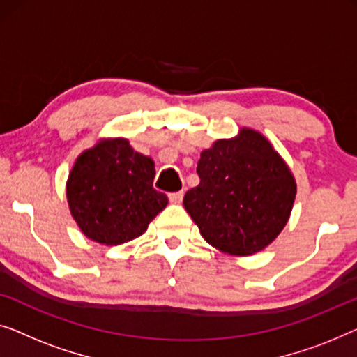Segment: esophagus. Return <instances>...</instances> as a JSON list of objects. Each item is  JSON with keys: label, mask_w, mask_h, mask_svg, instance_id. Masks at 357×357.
<instances>
[{"label": "esophagus", "mask_w": 357, "mask_h": 357, "mask_svg": "<svg viewBox=\"0 0 357 357\" xmlns=\"http://www.w3.org/2000/svg\"><path fill=\"white\" fill-rule=\"evenodd\" d=\"M168 197H169V202H172V204H181V202H183L184 192H183V190H178V192L169 194Z\"/></svg>", "instance_id": "34e87169"}]
</instances>
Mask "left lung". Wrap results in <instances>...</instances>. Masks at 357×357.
<instances>
[{
    "mask_svg": "<svg viewBox=\"0 0 357 357\" xmlns=\"http://www.w3.org/2000/svg\"><path fill=\"white\" fill-rule=\"evenodd\" d=\"M200 183L184 195V208L202 238L220 252L245 257L277 239L296 199V179L259 130L241 128L202 150Z\"/></svg>",
    "mask_w": 357,
    "mask_h": 357,
    "instance_id": "left-lung-1",
    "label": "left lung"
}]
</instances>
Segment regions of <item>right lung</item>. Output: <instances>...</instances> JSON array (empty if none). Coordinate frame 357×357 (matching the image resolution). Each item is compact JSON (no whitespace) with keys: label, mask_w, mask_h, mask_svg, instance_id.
<instances>
[{"label":"right lung","mask_w":357,"mask_h":357,"mask_svg":"<svg viewBox=\"0 0 357 357\" xmlns=\"http://www.w3.org/2000/svg\"><path fill=\"white\" fill-rule=\"evenodd\" d=\"M155 163L124 137H103L74 162L66 183L71 217L84 236L103 245L129 243L168 205L153 189Z\"/></svg>","instance_id":"right-lung-1"}]
</instances>
